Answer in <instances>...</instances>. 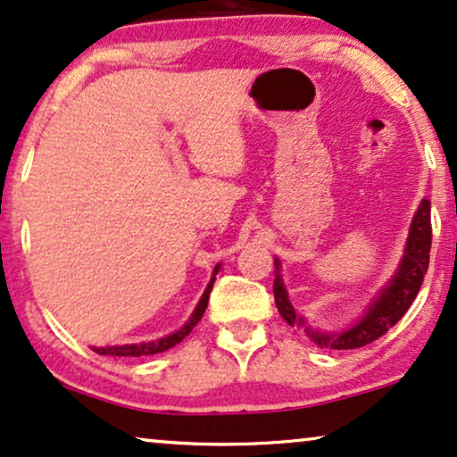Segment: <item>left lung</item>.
<instances>
[{"label": "left lung", "mask_w": 457, "mask_h": 457, "mask_svg": "<svg viewBox=\"0 0 457 457\" xmlns=\"http://www.w3.org/2000/svg\"><path fill=\"white\" fill-rule=\"evenodd\" d=\"M430 246H432V223H430V200H421L418 212H415L411 232H409V240L405 246V257H403L401 265L395 278L390 280V285L379 293V297L369 305L367 314L356 322L354 327H350L348 331L342 333H319L312 331L305 327L303 319L295 314L288 295L282 285L280 276L276 274L274 280V299L276 308H278L280 316L285 319L291 327H303V331L314 339V344H319L320 348H331V350H354L362 348V345L375 342V339L382 337L384 333L390 331V327H395L398 320L405 316V312L411 308L413 299L418 297V291L424 282V274L428 271L430 263ZM278 262H276V270H278Z\"/></svg>", "instance_id": "1"}]
</instances>
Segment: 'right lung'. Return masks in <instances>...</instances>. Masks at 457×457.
<instances>
[{"mask_svg":"<svg viewBox=\"0 0 457 457\" xmlns=\"http://www.w3.org/2000/svg\"><path fill=\"white\" fill-rule=\"evenodd\" d=\"M219 265L215 268V274H217ZM215 274H212V280L211 285L206 287L204 295H202L198 308L194 310L192 319L187 320V325H183L179 328L177 333L169 335V337L164 339H158V342H149V344H132V345H113V348H95V352H99V354H109V356H152V354H158V352H164L172 348V345H177L179 342H183V339L187 337L189 333H192V328L198 325L202 314H204L206 305H209V295H211V288H212V282H215Z\"/></svg>","mask_w":457,"mask_h":457,"instance_id":"1","label":"right lung"}]
</instances>
